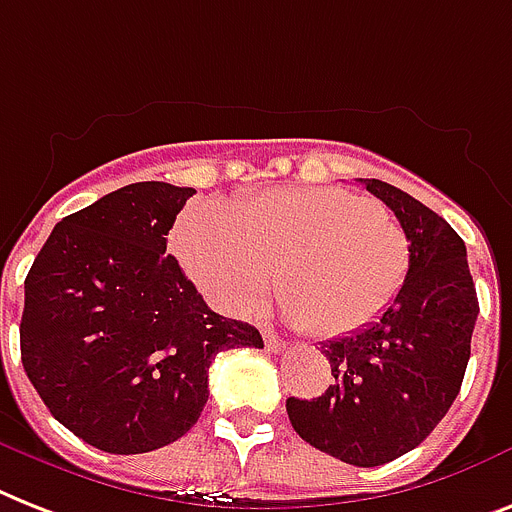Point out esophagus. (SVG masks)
<instances>
[{
  "label": "esophagus",
  "instance_id": "34e87169",
  "mask_svg": "<svg viewBox=\"0 0 512 512\" xmlns=\"http://www.w3.org/2000/svg\"><path fill=\"white\" fill-rule=\"evenodd\" d=\"M263 339H265V350L273 352V355H278V352H284V350H286V344L281 342V339H278V336L273 334V331H265Z\"/></svg>",
  "mask_w": 512,
  "mask_h": 512
}]
</instances>
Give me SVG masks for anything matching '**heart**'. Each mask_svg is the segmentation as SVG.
Wrapping results in <instances>:
<instances>
[{
  "instance_id": "1",
  "label": "heart",
  "mask_w": 512,
  "mask_h": 512,
  "mask_svg": "<svg viewBox=\"0 0 512 512\" xmlns=\"http://www.w3.org/2000/svg\"><path fill=\"white\" fill-rule=\"evenodd\" d=\"M176 249L215 307L247 315L278 268L286 318L323 339L368 326L405 284L410 239L389 210L336 186L270 189L189 207Z\"/></svg>"
}]
</instances>
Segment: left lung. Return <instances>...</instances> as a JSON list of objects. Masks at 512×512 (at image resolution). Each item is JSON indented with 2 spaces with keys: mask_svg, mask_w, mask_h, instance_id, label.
<instances>
[{
  "mask_svg": "<svg viewBox=\"0 0 512 512\" xmlns=\"http://www.w3.org/2000/svg\"><path fill=\"white\" fill-rule=\"evenodd\" d=\"M410 239L405 284L378 321L323 342L334 384L315 400H286L307 444L360 468L384 465L426 439L452 407L479 315L465 242L407 191L360 178Z\"/></svg>",
  "mask_w": 512,
  "mask_h": 512,
  "instance_id": "obj_1",
  "label": "left lung"
}]
</instances>
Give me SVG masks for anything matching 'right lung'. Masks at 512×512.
<instances>
[{"label": "right lung", "instance_id": "1", "mask_svg": "<svg viewBox=\"0 0 512 512\" xmlns=\"http://www.w3.org/2000/svg\"><path fill=\"white\" fill-rule=\"evenodd\" d=\"M189 186L141 181L62 218L26 276L20 357L49 413L112 455L176 442L215 355L263 347L205 305L168 249Z\"/></svg>", "mask_w": 512, "mask_h": 512}]
</instances>
